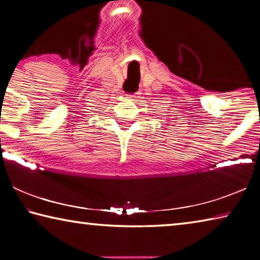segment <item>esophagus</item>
<instances>
[{
  "instance_id": "34e87169",
  "label": "esophagus",
  "mask_w": 260,
  "mask_h": 260,
  "mask_svg": "<svg viewBox=\"0 0 260 260\" xmlns=\"http://www.w3.org/2000/svg\"><path fill=\"white\" fill-rule=\"evenodd\" d=\"M128 98H131V99H133V100H136L139 98V93H135V94H133V95H129Z\"/></svg>"
}]
</instances>
